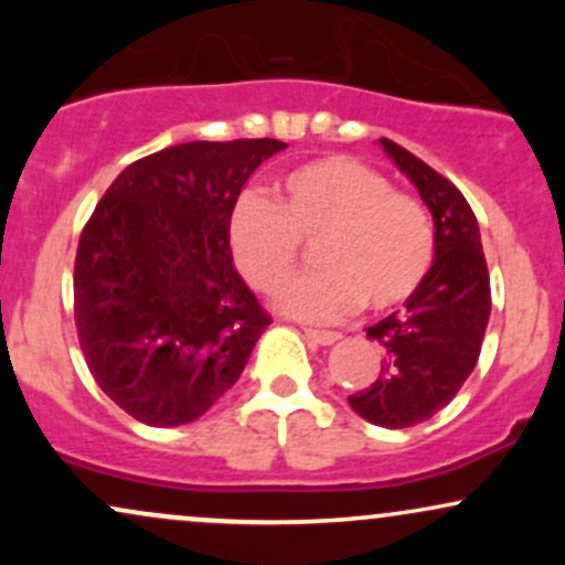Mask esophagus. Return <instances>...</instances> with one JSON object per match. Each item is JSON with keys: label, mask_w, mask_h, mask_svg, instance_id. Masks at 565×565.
<instances>
[{"label": "esophagus", "mask_w": 565, "mask_h": 565, "mask_svg": "<svg viewBox=\"0 0 565 565\" xmlns=\"http://www.w3.org/2000/svg\"><path fill=\"white\" fill-rule=\"evenodd\" d=\"M305 337H308L310 342H316V345H334L342 334L329 332V329H305Z\"/></svg>", "instance_id": "esophagus-1"}]
</instances>
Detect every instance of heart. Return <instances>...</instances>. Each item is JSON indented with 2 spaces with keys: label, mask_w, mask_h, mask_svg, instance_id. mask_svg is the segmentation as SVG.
Here are the masks:
<instances>
[{
  "label": "heart",
  "mask_w": 565,
  "mask_h": 565,
  "mask_svg": "<svg viewBox=\"0 0 565 565\" xmlns=\"http://www.w3.org/2000/svg\"><path fill=\"white\" fill-rule=\"evenodd\" d=\"M233 260L252 289L274 295L295 276L300 244H313L319 274L278 297L284 313L329 321L359 302H406L436 257V233L419 199L393 191L385 174L350 157L297 167L276 185V204L244 193L231 215Z\"/></svg>",
  "instance_id": "obj_1"
}]
</instances>
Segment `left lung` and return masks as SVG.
I'll return each instance as SVG.
<instances>
[{"label":"left lung","mask_w":565,"mask_h":565,"mask_svg":"<svg viewBox=\"0 0 565 565\" xmlns=\"http://www.w3.org/2000/svg\"><path fill=\"white\" fill-rule=\"evenodd\" d=\"M380 146L430 210L436 257L404 310L366 329L369 340L380 342V374L348 404L366 423L401 430L438 414L476 369L491 284L478 220L459 188L398 142L380 138Z\"/></svg>","instance_id":"1"}]
</instances>
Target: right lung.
Wrapping results in <instances>:
<instances>
[{"mask_svg":"<svg viewBox=\"0 0 565 565\" xmlns=\"http://www.w3.org/2000/svg\"><path fill=\"white\" fill-rule=\"evenodd\" d=\"M274 138L180 142L97 201L74 265L79 345L100 391L151 427L199 419L242 377L270 319L233 268L231 215Z\"/></svg>","mask_w":565,"mask_h":565,"instance_id":"obj_1","label":"right lung"}]
</instances>
